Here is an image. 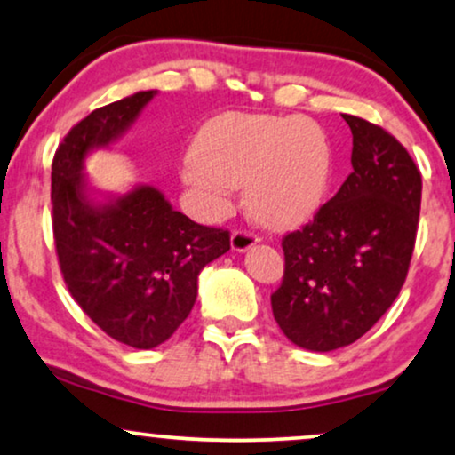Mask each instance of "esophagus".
I'll return each mask as SVG.
<instances>
[{"label": "esophagus", "mask_w": 455, "mask_h": 455, "mask_svg": "<svg viewBox=\"0 0 455 455\" xmlns=\"http://www.w3.org/2000/svg\"><path fill=\"white\" fill-rule=\"evenodd\" d=\"M257 243H259V236L253 232H246V229H236V232L232 234V240H229L232 251H236V253H244V251H249L251 246H255Z\"/></svg>", "instance_id": "34e87169"}]
</instances>
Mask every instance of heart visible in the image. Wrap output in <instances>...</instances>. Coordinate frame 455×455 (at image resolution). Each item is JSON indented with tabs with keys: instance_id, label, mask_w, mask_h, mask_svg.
Masks as SVG:
<instances>
[{
	"instance_id": "1",
	"label": "heart",
	"mask_w": 455,
	"mask_h": 455,
	"mask_svg": "<svg viewBox=\"0 0 455 455\" xmlns=\"http://www.w3.org/2000/svg\"><path fill=\"white\" fill-rule=\"evenodd\" d=\"M327 134L307 117L223 114L196 134L183 181L212 215L246 185L251 211L272 228L299 226L316 215L331 188Z\"/></svg>"
}]
</instances>
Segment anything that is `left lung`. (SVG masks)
I'll list each match as a JSON object with an SVG mask.
<instances>
[{"instance_id": "1", "label": "left lung", "mask_w": 455, "mask_h": 455, "mask_svg": "<svg viewBox=\"0 0 455 455\" xmlns=\"http://www.w3.org/2000/svg\"><path fill=\"white\" fill-rule=\"evenodd\" d=\"M352 131V172L314 221L283 238L284 278L272 312L295 346L355 344L401 293L411 261L422 175L384 128L341 114Z\"/></svg>"}]
</instances>
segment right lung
<instances>
[{"label":"right lung","mask_w":455,"mask_h":455,"mask_svg":"<svg viewBox=\"0 0 455 455\" xmlns=\"http://www.w3.org/2000/svg\"><path fill=\"white\" fill-rule=\"evenodd\" d=\"M156 91L94 109L52 160V229L73 299L109 338L137 350L164 344L189 316L202 267L229 251V232L194 223L154 185L94 196L84 160L124 134Z\"/></svg>","instance_id":"obj_1"}]
</instances>
